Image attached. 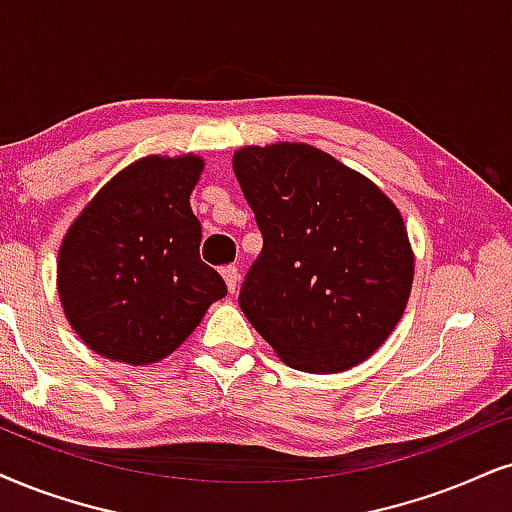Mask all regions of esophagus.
I'll list each match as a JSON object with an SVG mask.
<instances>
[{"label":"esophagus","mask_w":512,"mask_h":512,"mask_svg":"<svg viewBox=\"0 0 512 512\" xmlns=\"http://www.w3.org/2000/svg\"><path fill=\"white\" fill-rule=\"evenodd\" d=\"M222 276H224V281H226V288H229V293H236L238 281H241V274H238V269L234 267V264L224 267L222 269Z\"/></svg>","instance_id":"1"}]
</instances>
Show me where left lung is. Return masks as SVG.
<instances>
[{
	"instance_id": "obj_1",
	"label": "left lung",
	"mask_w": 512,
	"mask_h": 512,
	"mask_svg": "<svg viewBox=\"0 0 512 512\" xmlns=\"http://www.w3.org/2000/svg\"><path fill=\"white\" fill-rule=\"evenodd\" d=\"M234 172L262 231L238 304L288 366L340 373L394 331L413 283L397 205L307 144L245 146Z\"/></svg>"
}]
</instances>
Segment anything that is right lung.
Here are the masks:
<instances>
[{"label":"right lung","mask_w":512,"mask_h":512,"mask_svg":"<svg viewBox=\"0 0 512 512\" xmlns=\"http://www.w3.org/2000/svg\"><path fill=\"white\" fill-rule=\"evenodd\" d=\"M198 155H148L115 174L58 250V297L73 331L103 357L146 366L196 331L224 278L200 260L191 191Z\"/></svg>","instance_id":"add662e5"}]
</instances>
